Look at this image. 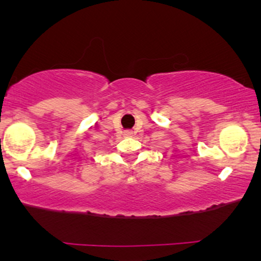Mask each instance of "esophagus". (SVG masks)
<instances>
[{
    "label": "esophagus",
    "mask_w": 261,
    "mask_h": 261,
    "mask_svg": "<svg viewBox=\"0 0 261 261\" xmlns=\"http://www.w3.org/2000/svg\"><path fill=\"white\" fill-rule=\"evenodd\" d=\"M124 136H126V137H131V136H133V131H125V133H124Z\"/></svg>",
    "instance_id": "obj_1"
}]
</instances>
